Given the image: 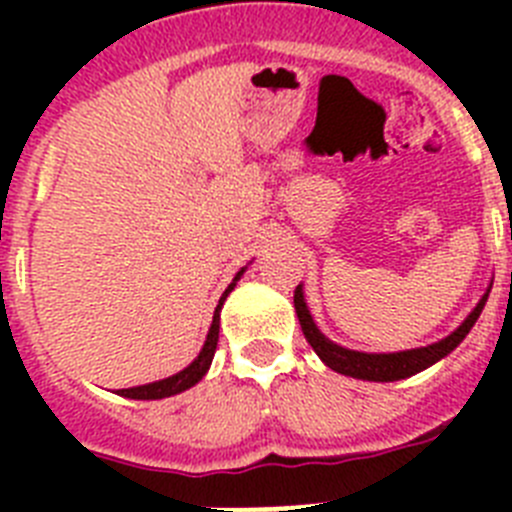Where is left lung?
<instances>
[{
    "label": "left lung",
    "mask_w": 512,
    "mask_h": 512,
    "mask_svg": "<svg viewBox=\"0 0 512 512\" xmlns=\"http://www.w3.org/2000/svg\"><path fill=\"white\" fill-rule=\"evenodd\" d=\"M487 295H490V292H487ZM487 295L479 300V305L469 312V318L464 320L451 336H446L438 343H431V346L397 351V354H361V351H348V348L336 346L333 341H328V338L318 330V325L312 323V315L305 305V297H302V284L295 289V310L307 343L315 348V354H318L320 359L325 361V366H330L333 372L346 374V377L366 379V382H397V379L413 377V374L423 372V369H428L431 364L441 361L446 354H451V351L467 338L472 325L477 323L479 312H482V307H485L487 302Z\"/></svg>",
    "instance_id": "left-lung-1"
}]
</instances>
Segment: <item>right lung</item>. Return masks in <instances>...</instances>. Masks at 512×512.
Returning a JSON list of instances; mask_svg holds the SVG:
<instances>
[{
    "mask_svg": "<svg viewBox=\"0 0 512 512\" xmlns=\"http://www.w3.org/2000/svg\"><path fill=\"white\" fill-rule=\"evenodd\" d=\"M241 274H243V269L238 271V277H241ZM238 277H235L233 284H230V287L225 289L223 297H220V305L215 307V318H212L210 333H207V341H205V346H202L200 356H197V359H194L192 364H189L187 369H184V372L174 374V377H169V379H161V382L143 384V387H130V390H117V395L130 397V400H161V397L179 395V392L189 390V387H194V384L200 382V379L205 377L207 369H210L212 356H215L217 336H220V307H223L225 297L230 295V289L235 287V282H238Z\"/></svg>",
    "mask_w": 512,
    "mask_h": 512,
    "instance_id": "add662e5",
    "label": "right lung"
}]
</instances>
